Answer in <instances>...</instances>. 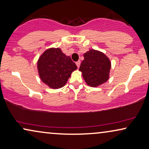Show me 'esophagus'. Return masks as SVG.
<instances>
[{"label":"esophagus","instance_id":"1","mask_svg":"<svg viewBox=\"0 0 149 149\" xmlns=\"http://www.w3.org/2000/svg\"><path fill=\"white\" fill-rule=\"evenodd\" d=\"M76 63V65L77 67V68H79V65H80V61H77L76 63Z\"/></svg>","mask_w":149,"mask_h":149}]
</instances>
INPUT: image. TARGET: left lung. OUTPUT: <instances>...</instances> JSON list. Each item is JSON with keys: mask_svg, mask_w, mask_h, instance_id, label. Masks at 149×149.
<instances>
[{"mask_svg": "<svg viewBox=\"0 0 149 149\" xmlns=\"http://www.w3.org/2000/svg\"><path fill=\"white\" fill-rule=\"evenodd\" d=\"M79 70L82 73L86 82L91 87H96L109 78L111 61L102 52L91 49L84 54Z\"/></svg>", "mask_w": 149, "mask_h": 149, "instance_id": "obj_1", "label": "left lung"}]
</instances>
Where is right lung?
<instances>
[{
    "label": "right lung",
    "mask_w": 149,
    "mask_h": 149,
    "mask_svg": "<svg viewBox=\"0 0 149 149\" xmlns=\"http://www.w3.org/2000/svg\"><path fill=\"white\" fill-rule=\"evenodd\" d=\"M77 68L70 56H66L58 48L47 49L38 61V70L41 80L53 89L64 86Z\"/></svg>",
    "instance_id": "add662e5"
}]
</instances>
